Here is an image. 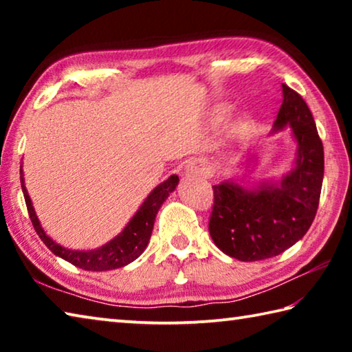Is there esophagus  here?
Here are the masks:
<instances>
[{"label": "esophagus", "mask_w": 352, "mask_h": 352, "mask_svg": "<svg viewBox=\"0 0 352 352\" xmlns=\"http://www.w3.org/2000/svg\"><path fill=\"white\" fill-rule=\"evenodd\" d=\"M184 172L189 177H205L208 174V164L204 160H190L184 166Z\"/></svg>", "instance_id": "esophagus-1"}]
</instances>
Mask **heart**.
<instances>
[{"label":"heart","mask_w":352,"mask_h":352,"mask_svg":"<svg viewBox=\"0 0 352 352\" xmlns=\"http://www.w3.org/2000/svg\"><path fill=\"white\" fill-rule=\"evenodd\" d=\"M228 113H230V107L226 105V104H220L217 107H214V110H212V121L214 122H222L223 119L228 116Z\"/></svg>","instance_id":"obj_1"}]
</instances>
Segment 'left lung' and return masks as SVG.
I'll list each match as a JSON object with an SVG mask.
<instances>
[{"label":"left lung","mask_w":352,"mask_h":352,"mask_svg":"<svg viewBox=\"0 0 352 352\" xmlns=\"http://www.w3.org/2000/svg\"><path fill=\"white\" fill-rule=\"evenodd\" d=\"M289 129L296 152L279 180L241 184L233 178L214 184L210 234L216 247L237 261L273 258L307 233L318 208L324 152L317 126L300 94L283 83V104L270 135ZM258 160L247 155L245 164Z\"/></svg>","instance_id":"8db88e82"}]
</instances>
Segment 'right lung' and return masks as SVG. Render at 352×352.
<instances>
[{
  "label": "right lung",
  "instance_id": "right-lung-1",
  "mask_svg": "<svg viewBox=\"0 0 352 352\" xmlns=\"http://www.w3.org/2000/svg\"><path fill=\"white\" fill-rule=\"evenodd\" d=\"M20 180L29 217H31L34 228L40 236V239L58 258L68 261L73 265L79 267V269L88 272H107L121 269V267H126L130 262L138 259L146 250L148 241H151L155 217H157L160 208H162L166 199L169 197V194L174 192L178 182H180L178 180V175H170L168 180H164L158 186H155L151 190V194L140 205L138 210H136L132 219L121 230V233L116 234L113 239L104 243V245L93 250H73L60 245L50 234H46L45 228L41 226L37 217V212L34 210L32 200L28 194L25 174H23V164L20 169Z\"/></svg>",
  "mask_w": 352,
  "mask_h": 352
}]
</instances>
